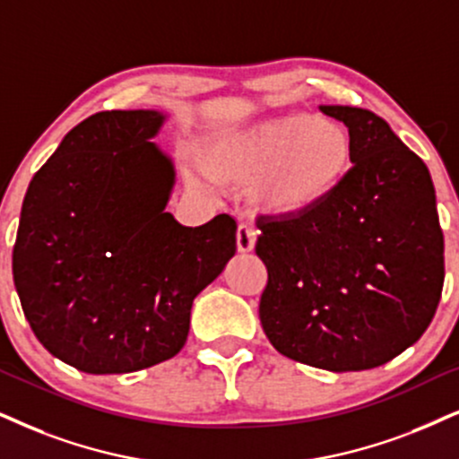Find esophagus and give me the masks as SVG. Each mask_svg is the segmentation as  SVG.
Masks as SVG:
<instances>
[{"label": "esophagus", "instance_id": "esophagus-1", "mask_svg": "<svg viewBox=\"0 0 459 459\" xmlns=\"http://www.w3.org/2000/svg\"><path fill=\"white\" fill-rule=\"evenodd\" d=\"M254 246H256V233H254L247 224H241L239 229H237V249L246 254L252 252Z\"/></svg>", "mask_w": 459, "mask_h": 459}]
</instances>
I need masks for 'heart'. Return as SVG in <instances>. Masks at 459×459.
<instances>
[{"label": "heart", "mask_w": 459, "mask_h": 459, "mask_svg": "<svg viewBox=\"0 0 459 459\" xmlns=\"http://www.w3.org/2000/svg\"><path fill=\"white\" fill-rule=\"evenodd\" d=\"M196 154L216 182L249 184L260 212L297 218L341 188L353 165V139L333 118L290 112L213 131Z\"/></svg>", "instance_id": "1"}]
</instances>
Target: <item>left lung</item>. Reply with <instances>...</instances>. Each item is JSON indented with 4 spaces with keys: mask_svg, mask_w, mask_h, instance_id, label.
Returning <instances> with one entry per match:
<instances>
[{
    "mask_svg": "<svg viewBox=\"0 0 459 459\" xmlns=\"http://www.w3.org/2000/svg\"><path fill=\"white\" fill-rule=\"evenodd\" d=\"M353 139L341 188L309 213L258 218L269 280L260 324L271 345L309 367L347 373L390 362L430 326L445 241L430 171L381 116L320 106Z\"/></svg>",
    "mask_w": 459,
    "mask_h": 459,
    "instance_id": "1",
    "label": "left lung"
}]
</instances>
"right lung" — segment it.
Here are the masks:
<instances>
[{"label": "right lung", "mask_w": 459, "mask_h": 459, "mask_svg": "<svg viewBox=\"0 0 459 459\" xmlns=\"http://www.w3.org/2000/svg\"><path fill=\"white\" fill-rule=\"evenodd\" d=\"M159 109L92 114L29 184L13 252L22 311L52 356L91 375L165 362L186 343L190 309L235 256V220L182 226L176 169L150 139Z\"/></svg>", "instance_id": "right-lung-1"}]
</instances>
